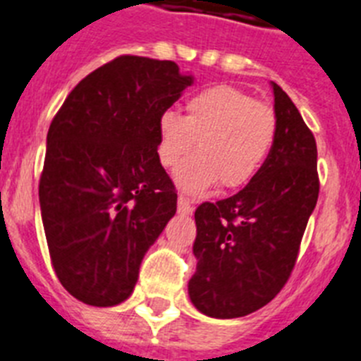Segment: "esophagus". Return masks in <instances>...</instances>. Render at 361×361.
I'll return each instance as SVG.
<instances>
[{
    "mask_svg": "<svg viewBox=\"0 0 361 361\" xmlns=\"http://www.w3.org/2000/svg\"><path fill=\"white\" fill-rule=\"evenodd\" d=\"M178 211L181 212V214H192V205H190V202L185 196H180L178 198Z\"/></svg>",
    "mask_w": 361,
    "mask_h": 361,
    "instance_id": "esophagus-1",
    "label": "esophagus"
}]
</instances>
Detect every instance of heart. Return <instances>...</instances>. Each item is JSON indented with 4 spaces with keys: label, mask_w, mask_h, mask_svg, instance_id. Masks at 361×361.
Segmentation results:
<instances>
[{
    "label": "heart",
    "mask_w": 361,
    "mask_h": 361,
    "mask_svg": "<svg viewBox=\"0 0 361 361\" xmlns=\"http://www.w3.org/2000/svg\"><path fill=\"white\" fill-rule=\"evenodd\" d=\"M158 159L176 169L196 142L198 154L176 172V183L189 194H202L219 181L238 189L258 174L276 137L271 106L243 90L216 85L194 94L185 116L165 111L158 120Z\"/></svg>",
    "instance_id": "heart-1"
}]
</instances>
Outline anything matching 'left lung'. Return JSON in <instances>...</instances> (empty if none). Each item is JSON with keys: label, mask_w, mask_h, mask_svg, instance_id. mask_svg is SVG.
I'll list each match as a JSON object with an SVG mask.
<instances>
[{"label": "left lung", "mask_w": 361, "mask_h": 361, "mask_svg": "<svg viewBox=\"0 0 361 361\" xmlns=\"http://www.w3.org/2000/svg\"><path fill=\"white\" fill-rule=\"evenodd\" d=\"M271 89L276 137L262 169L234 196L194 212L189 298L211 318L247 316L280 293L318 202L314 136L281 87L271 81Z\"/></svg>", "instance_id": "8db88e82"}]
</instances>
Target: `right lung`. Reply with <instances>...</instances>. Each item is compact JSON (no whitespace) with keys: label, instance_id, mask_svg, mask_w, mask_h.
<instances>
[{"label":"right lung","instance_id":"obj_1","mask_svg":"<svg viewBox=\"0 0 361 361\" xmlns=\"http://www.w3.org/2000/svg\"><path fill=\"white\" fill-rule=\"evenodd\" d=\"M194 83L174 61L120 56L68 94L47 134L39 207L50 259L72 296L114 307L178 194L158 159V120Z\"/></svg>","mask_w":361,"mask_h":361}]
</instances>
